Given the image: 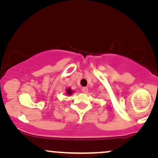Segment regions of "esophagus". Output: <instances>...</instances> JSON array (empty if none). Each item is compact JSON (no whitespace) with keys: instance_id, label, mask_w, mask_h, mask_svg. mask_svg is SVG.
I'll return each mask as SVG.
<instances>
[{"instance_id":"34e87169","label":"esophagus","mask_w":158,"mask_h":158,"mask_svg":"<svg viewBox=\"0 0 158 158\" xmlns=\"http://www.w3.org/2000/svg\"><path fill=\"white\" fill-rule=\"evenodd\" d=\"M81 90H82L83 93H85V94L88 93V88H83Z\"/></svg>"}]
</instances>
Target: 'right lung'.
Returning <instances> with one entry per match:
<instances>
[{
  "instance_id": "1",
  "label": "right lung",
  "mask_w": 158,
  "mask_h": 158,
  "mask_svg": "<svg viewBox=\"0 0 158 158\" xmlns=\"http://www.w3.org/2000/svg\"><path fill=\"white\" fill-rule=\"evenodd\" d=\"M65 91H66V96H71L72 94H73V92H74L73 90H72L70 88H67Z\"/></svg>"
}]
</instances>
